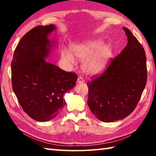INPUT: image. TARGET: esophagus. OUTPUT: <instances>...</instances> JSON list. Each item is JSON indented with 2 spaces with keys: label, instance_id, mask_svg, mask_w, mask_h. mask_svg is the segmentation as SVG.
Returning <instances> with one entry per match:
<instances>
[{
  "label": "esophagus",
  "instance_id": "34e87169",
  "mask_svg": "<svg viewBox=\"0 0 156 156\" xmlns=\"http://www.w3.org/2000/svg\"><path fill=\"white\" fill-rule=\"evenodd\" d=\"M84 80H83V78L81 77V76H78V79H77V83H84Z\"/></svg>",
  "mask_w": 156,
  "mask_h": 156
}]
</instances>
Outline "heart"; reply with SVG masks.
Instances as JSON below:
<instances>
[{
    "instance_id": "heart-1",
    "label": "heart",
    "mask_w": 156,
    "mask_h": 156,
    "mask_svg": "<svg viewBox=\"0 0 156 156\" xmlns=\"http://www.w3.org/2000/svg\"><path fill=\"white\" fill-rule=\"evenodd\" d=\"M71 51L65 47L61 50V56L67 67L76 64V57L82 62V69L86 74L94 76L103 72L112 55L109 44H103L100 39H90L71 45Z\"/></svg>"
}]
</instances>
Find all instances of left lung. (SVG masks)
Masks as SVG:
<instances>
[{
	"instance_id": "8db88e82",
	"label": "left lung",
	"mask_w": 156,
	"mask_h": 156,
	"mask_svg": "<svg viewBox=\"0 0 156 156\" xmlns=\"http://www.w3.org/2000/svg\"><path fill=\"white\" fill-rule=\"evenodd\" d=\"M128 43L99 77L87 83L91 112L105 122L122 120L135 109L147 83L143 47L126 27Z\"/></svg>"
}]
</instances>
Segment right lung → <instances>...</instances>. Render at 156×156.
I'll list each match as a JSON object with an SVG mask.
<instances>
[{"label":"right lung","instance_id":"1","mask_svg":"<svg viewBox=\"0 0 156 156\" xmlns=\"http://www.w3.org/2000/svg\"><path fill=\"white\" fill-rule=\"evenodd\" d=\"M54 25L38 26L21 38L12 62V88L23 110L32 119L47 122L65 105L63 96L76 86L77 75L46 60L57 42L49 36Z\"/></svg>","mask_w":156,"mask_h":156}]
</instances>
